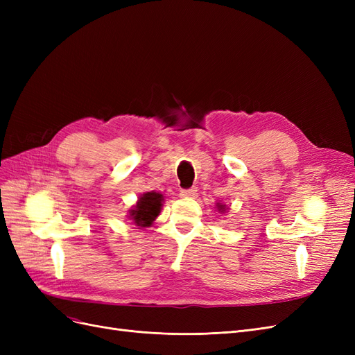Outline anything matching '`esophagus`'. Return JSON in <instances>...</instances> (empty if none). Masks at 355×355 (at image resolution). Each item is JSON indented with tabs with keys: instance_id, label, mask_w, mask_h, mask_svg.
I'll return each mask as SVG.
<instances>
[{
	"instance_id": "1",
	"label": "esophagus",
	"mask_w": 355,
	"mask_h": 355,
	"mask_svg": "<svg viewBox=\"0 0 355 355\" xmlns=\"http://www.w3.org/2000/svg\"><path fill=\"white\" fill-rule=\"evenodd\" d=\"M197 194H198L197 188H189V189L180 191V197H185V198H194V197H197Z\"/></svg>"
}]
</instances>
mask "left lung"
I'll return each instance as SVG.
<instances>
[{
    "instance_id": "1",
    "label": "left lung",
    "mask_w": 355,
    "mask_h": 355,
    "mask_svg": "<svg viewBox=\"0 0 355 355\" xmlns=\"http://www.w3.org/2000/svg\"><path fill=\"white\" fill-rule=\"evenodd\" d=\"M216 207H218L219 213H225V211L230 210V207L227 206V204H222V202H216Z\"/></svg>"
}]
</instances>
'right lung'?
<instances>
[{
    "mask_svg": "<svg viewBox=\"0 0 355 355\" xmlns=\"http://www.w3.org/2000/svg\"><path fill=\"white\" fill-rule=\"evenodd\" d=\"M163 201L164 197L161 192H144V194L137 197L135 206L128 210L127 218L139 228L151 227L154 220L158 218V214L161 213V209H163Z\"/></svg>",
    "mask_w": 355,
    "mask_h": 355,
    "instance_id": "1",
    "label": "right lung"
}]
</instances>
